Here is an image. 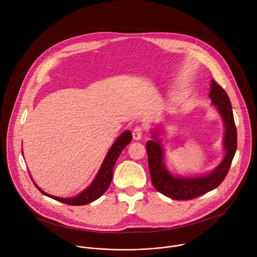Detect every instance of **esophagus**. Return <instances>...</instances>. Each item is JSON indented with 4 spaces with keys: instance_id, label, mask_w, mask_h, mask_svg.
<instances>
[{
    "instance_id": "1",
    "label": "esophagus",
    "mask_w": 257,
    "mask_h": 257,
    "mask_svg": "<svg viewBox=\"0 0 257 257\" xmlns=\"http://www.w3.org/2000/svg\"><path fill=\"white\" fill-rule=\"evenodd\" d=\"M142 132H143V129H142L140 126L135 127L134 130H133V132H132L133 139H135V140H140V139H141V136H142Z\"/></svg>"
}]
</instances>
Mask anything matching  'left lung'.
Listing matches in <instances>:
<instances>
[{"instance_id":"1","label":"left lung","mask_w":257,"mask_h":257,"mask_svg":"<svg viewBox=\"0 0 257 257\" xmlns=\"http://www.w3.org/2000/svg\"><path fill=\"white\" fill-rule=\"evenodd\" d=\"M211 103L216 105L225 125L224 146L226 156L210 174L201 177H174L167 170L164 163V149L156 132L152 136L155 140L146 142L151 178L155 188L167 197L175 200H189L196 198L216 188L226 178L237 150V129L234 121L230 98L225 89L216 83L210 82L208 94Z\"/></svg>"}]
</instances>
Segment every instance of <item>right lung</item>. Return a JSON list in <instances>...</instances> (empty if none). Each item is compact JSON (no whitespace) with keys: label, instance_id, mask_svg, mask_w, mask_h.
I'll return each instance as SVG.
<instances>
[{"label":"right lung","instance_id":"add662e5","mask_svg":"<svg viewBox=\"0 0 257 257\" xmlns=\"http://www.w3.org/2000/svg\"><path fill=\"white\" fill-rule=\"evenodd\" d=\"M132 140V134L130 131H125L121 136L117 138V140L112 145V148L109 149L95 179L91 184L83 190L81 193H79L77 196L72 197V198H62V197H56L53 195H50L43 191L38 185H34L38 188L43 194L46 196H49L57 201L69 204V205H85L88 204L97 198H99L109 187L111 184V181L113 178V170L115 167V164L122 153V151L126 148V145L129 144ZM31 178V177H30Z\"/></svg>","mask_w":257,"mask_h":257}]
</instances>
